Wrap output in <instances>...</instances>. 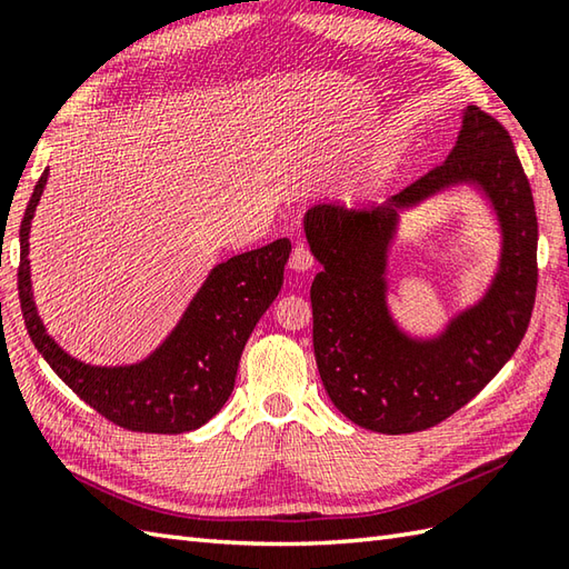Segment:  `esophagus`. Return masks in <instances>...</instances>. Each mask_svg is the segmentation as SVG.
Listing matches in <instances>:
<instances>
[{"label": "esophagus", "mask_w": 569, "mask_h": 569, "mask_svg": "<svg viewBox=\"0 0 569 569\" xmlns=\"http://www.w3.org/2000/svg\"><path fill=\"white\" fill-rule=\"evenodd\" d=\"M312 263H316V259H312V253L308 247L303 244H296L293 247V253H291V261H288V266H291L293 271L298 273H306L312 269Z\"/></svg>", "instance_id": "obj_1"}]
</instances>
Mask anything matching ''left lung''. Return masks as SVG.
I'll list each match as a JSON object with an SVG mask.
<instances>
[{
  "label": "left lung",
  "mask_w": 569,
  "mask_h": 569,
  "mask_svg": "<svg viewBox=\"0 0 569 569\" xmlns=\"http://www.w3.org/2000/svg\"><path fill=\"white\" fill-rule=\"evenodd\" d=\"M455 184L477 187L502 229V257L488 293L435 338H413L388 310V251L397 212ZM306 237L322 271L310 286L312 347L325 391L359 428L403 435L438 426L467 406L513 357L538 286V220L513 141L469 104L445 163L386 202H318Z\"/></svg>",
  "instance_id": "left-lung-1"
}]
</instances>
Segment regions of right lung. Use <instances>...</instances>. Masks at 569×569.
Instances as JSON below:
<instances>
[{"label": "right lung", "mask_w": 569, "mask_h": 569, "mask_svg": "<svg viewBox=\"0 0 569 569\" xmlns=\"http://www.w3.org/2000/svg\"><path fill=\"white\" fill-rule=\"evenodd\" d=\"M46 180L48 171L36 183L19 229V300L31 342L84 403L119 428L178 435L204 426L227 403L249 335L281 291L291 241L276 239L217 263L173 332L147 359L92 367L53 342L33 303L29 232Z\"/></svg>", "instance_id": "obj_1"}]
</instances>
